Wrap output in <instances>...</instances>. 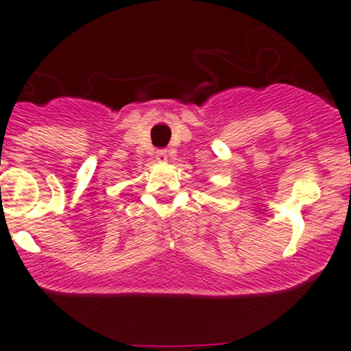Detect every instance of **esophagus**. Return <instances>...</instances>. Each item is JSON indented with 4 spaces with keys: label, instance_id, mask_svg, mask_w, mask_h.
I'll return each instance as SVG.
<instances>
[{
    "label": "esophagus",
    "instance_id": "1",
    "mask_svg": "<svg viewBox=\"0 0 351 351\" xmlns=\"http://www.w3.org/2000/svg\"><path fill=\"white\" fill-rule=\"evenodd\" d=\"M154 156H156V160L160 161V163H168V151L166 149H158Z\"/></svg>",
    "mask_w": 351,
    "mask_h": 351
}]
</instances>
